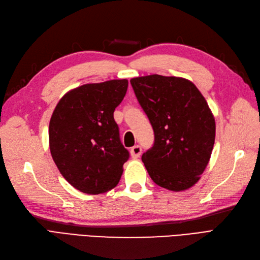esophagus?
Returning <instances> with one entry per match:
<instances>
[{
  "label": "esophagus",
  "instance_id": "1",
  "mask_svg": "<svg viewBox=\"0 0 260 260\" xmlns=\"http://www.w3.org/2000/svg\"><path fill=\"white\" fill-rule=\"evenodd\" d=\"M141 153H142V147H141L140 145H135L133 147H131L130 149V154H131V157L132 158H138V157H140Z\"/></svg>",
  "mask_w": 260,
  "mask_h": 260
}]
</instances>
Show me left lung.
Listing matches in <instances>:
<instances>
[{
    "instance_id": "1",
    "label": "left lung",
    "mask_w": 260,
    "mask_h": 260,
    "mask_svg": "<svg viewBox=\"0 0 260 260\" xmlns=\"http://www.w3.org/2000/svg\"><path fill=\"white\" fill-rule=\"evenodd\" d=\"M130 82L154 130V144L142 155L149 177L170 191L193 186L215 143V118L205 98L184 78L149 75Z\"/></svg>"
}]
</instances>
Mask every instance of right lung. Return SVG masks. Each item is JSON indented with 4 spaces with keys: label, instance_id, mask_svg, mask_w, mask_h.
Returning a JSON list of instances; mask_svg holds the SVG:
<instances>
[{
    "label": "right lung",
    "instance_id": "right-lung-1",
    "mask_svg": "<svg viewBox=\"0 0 260 260\" xmlns=\"http://www.w3.org/2000/svg\"><path fill=\"white\" fill-rule=\"evenodd\" d=\"M128 80L89 83L67 92L55 107L49 125L50 151L68 182L86 194L115 187L129 152L114 119Z\"/></svg>",
    "mask_w": 260,
    "mask_h": 260
}]
</instances>
